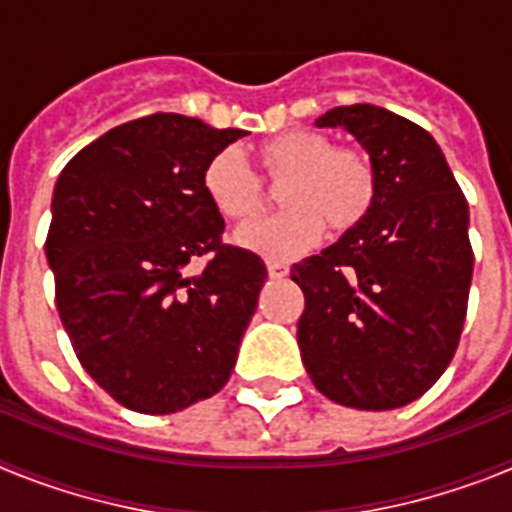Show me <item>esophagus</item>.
<instances>
[{
    "label": "esophagus",
    "mask_w": 512,
    "mask_h": 512,
    "mask_svg": "<svg viewBox=\"0 0 512 512\" xmlns=\"http://www.w3.org/2000/svg\"><path fill=\"white\" fill-rule=\"evenodd\" d=\"M266 271H269L271 279H284L289 274L287 264H266Z\"/></svg>",
    "instance_id": "obj_1"
}]
</instances>
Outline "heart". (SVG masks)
Returning <instances> with one entry per match:
<instances>
[{
	"instance_id": "1",
	"label": "heart",
	"mask_w": 512,
	"mask_h": 512,
	"mask_svg": "<svg viewBox=\"0 0 512 512\" xmlns=\"http://www.w3.org/2000/svg\"><path fill=\"white\" fill-rule=\"evenodd\" d=\"M261 174L279 184L282 215L246 225L235 243L269 261H289L310 251L328 225L354 230L377 200V169L359 148L333 146L315 130H287L253 148ZM207 202L230 223H248L264 210V187L235 151H217L202 169Z\"/></svg>"
}]
</instances>
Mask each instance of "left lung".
I'll return each mask as SVG.
<instances>
[{
  "mask_svg": "<svg viewBox=\"0 0 512 512\" xmlns=\"http://www.w3.org/2000/svg\"><path fill=\"white\" fill-rule=\"evenodd\" d=\"M372 158L377 200L361 225L292 266L305 295L297 346L312 384L356 410H395L446 372L467 315L469 207L428 130L377 107H333Z\"/></svg>",
  "mask_w": 512,
  "mask_h": 512,
  "instance_id": "obj_1",
  "label": "left lung"
}]
</instances>
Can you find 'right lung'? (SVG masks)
I'll return each mask as SVG.
<instances>
[{"label": "right lung", "instance_id": "1", "mask_svg": "<svg viewBox=\"0 0 512 512\" xmlns=\"http://www.w3.org/2000/svg\"><path fill=\"white\" fill-rule=\"evenodd\" d=\"M243 135L158 112L81 148L53 187L58 315L89 377L135 413H179L233 372L266 266L220 241L202 169ZM200 255L211 261L189 275Z\"/></svg>", "mask_w": 512, "mask_h": 512}]
</instances>
